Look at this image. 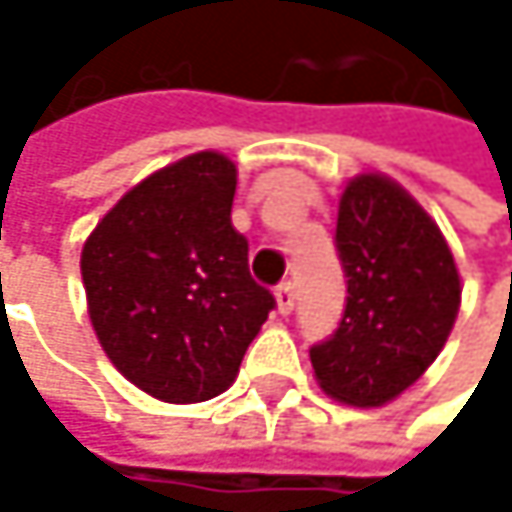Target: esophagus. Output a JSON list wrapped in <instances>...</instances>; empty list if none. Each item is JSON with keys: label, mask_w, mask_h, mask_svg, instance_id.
I'll return each instance as SVG.
<instances>
[{"label": "esophagus", "mask_w": 512, "mask_h": 512, "mask_svg": "<svg viewBox=\"0 0 512 512\" xmlns=\"http://www.w3.org/2000/svg\"><path fill=\"white\" fill-rule=\"evenodd\" d=\"M276 307H279L282 316H288V313L294 310V285H291V282H282V285L276 288Z\"/></svg>", "instance_id": "esophagus-1"}]
</instances>
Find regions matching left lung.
<instances>
[{
    "label": "left lung",
    "mask_w": 512,
    "mask_h": 512,
    "mask_svg": "<svg viewBox=\"0 0 512 512\" xmlns=\"http://www.w3.org/2000/svg\"><path fill=\"white\" fill-rule=\"evenodd\" d=\"M347 307L310 350L319 387L344 405L378 408L415 384L445 347L461 276L436 221L387 174H359L338 205Z\"/></svg>",
    "instance_id": "8db88e82"
}]
</instances>
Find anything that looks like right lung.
Listing matches in <instances>:
<instances>
[{"label": "right lung", "mask_w": 512, "mask_h": 512, "mask_svg": "<svg viewBox=\"0 0 512 512\" xmlns=\"http://www.w3.org/2000/svg\"><path fill=\"white\" fill-rule=\"evenodd\" d=\"M236 165L202 150L131 187L82 245L88 316L110 362L162 402L224 393L276 307L230 211Z\"/></svg>", "instance_id": "add662e5"}]
</instances>
